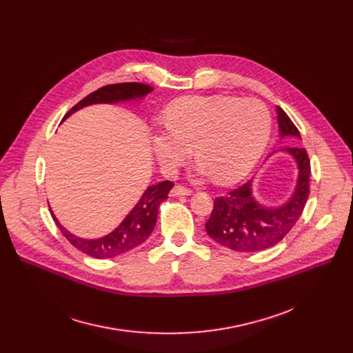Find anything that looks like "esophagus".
<instances>
[{
	"label": "esophagus",
	"mask_w": 353,
	"mask_h": 353,
	"mask_svg": "<svg viewBox=\"0 0 353 353\" xmlns=\"http://www.w3.org/2000/svg\"><path fill=\"white\" fill-rule=\"evenodd\" d=\"M192 194V190L187 188V187H183V185H174L173 190L170 191V195L172 196H180V195H191Z\"/></svg>",
	"instance_id": "34e87169"
}]
</instances>
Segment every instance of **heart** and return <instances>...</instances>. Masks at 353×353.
I'll use <instances>...</instances> for the list:
<instances>
[{
    "label": "heart",
    "instance_id": "1",
    "mask_svg": "<svg viewBox=\"0 0 353 353\" xmlns=\"http://www.w3.org/2000/svg\"><path fill=\"white\" fill-rule=\"evenodd\" d=\"M166 131L154 135L155 155L172 172L195 149L199 173L221 184L245 176L271 135V113L260 100L233 96H185L168 108Z\"/></svg>",
    "mask_w": 353,
    "mask_h": 353
}]
</instances>
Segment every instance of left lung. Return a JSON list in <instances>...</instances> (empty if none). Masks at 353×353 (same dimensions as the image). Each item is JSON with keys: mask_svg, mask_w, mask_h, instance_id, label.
I'll use <instances>...</instances> for the list:
<instances>
[{"mask_svg": "<svg viewBox=\"0 0 353 353\" xmlns=\"http://www.w3.org/2000/svg\"><path fill=\"white\" fill-rule=\"evenodd\" d=\"M276 113L281 138H300L299 130L279 106ZM281 150L294 158L299 169L292 196L278 207L263 205L251 190V180L216 196L211 216L205 223L207 233L216 243L239 253H256L278 244L299 221L310 192V161L306 149L299 145Z\"/></svg>", "mask_w": 353, "mask_h": 353, "instance_id": "obj_1", "label": "left lung"}]
</instances>
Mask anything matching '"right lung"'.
<instances>
[{
    "label": "right lung",
    "mask_w": 353,
    "mask_h": 353,
    "mask_svg": "<svg viewBox=\"0 0 353 353\" xmlns=\"http://www.w3.org/2000/svg\"><path fill=\"white\" fill-rule=\"evenodd\" d=\"M152 90V86L138 82L106 85L83 97L81 102H78L64 116L63 120L70 117L77 110L90 105L119 103L127 102V100L142 99L145 94ZM173 185L174 184L172 181L165 180L155 185L148 187L142 194L141 199L137 203V205L124 218V221L112 233L99 239H82L72 234L64 226H61V223L57 221L52 210H50V212H52V216L57 223L59 229L61 230V233L75 248L93 259H113L142 244L150 236L158 219L159 207L168 198V194Z\"/></svg>",
    "instance_id": "right-lung-1"
}]
</instances>
